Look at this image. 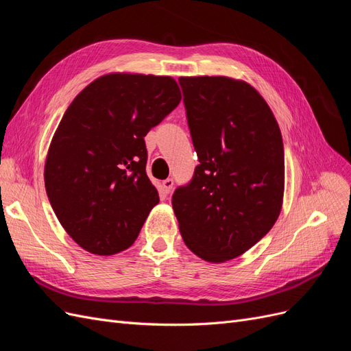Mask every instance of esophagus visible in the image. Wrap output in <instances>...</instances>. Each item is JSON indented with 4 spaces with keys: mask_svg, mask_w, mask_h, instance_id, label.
I'll list each match as a JSON object with an SVG mask.
<instances>
[{
    "mask_svg": "<svg viewBox=\"0 0 351 351\" xmlns=\"http://www.w3.org/2000/svg\"><path fill=\"white\" fill-rule=\"evenodd\" d=\"M173 187H174V180L173 178L164 180V182H162V190H164L165 195H168L169 192H171Z\"/></svg>",
    "mask_w": 351,
    "mask_h": 351,
    "instance_id": "obj_1",
    "label": "esophagus"
}]
</instances>
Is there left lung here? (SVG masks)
I'll list each match as a JSON object with an SVG mask.
<instances>
[{
  "instance_id": "8db88e82",
  "label": "left lung",
  "mask_w": 351,
  "mask_h": 351,
  "mask_svg": "<svg viewBox=\"0 0 351 351\" xmlns=\"http://www.w3.org/2000/svg\"><path fill=\"white\" fill-rule=\"evenodd\" d=\"M199 165L171 204L186 246L221 263L254 246L277 221L284 146L259 92L224 76L180 77Z\"/></svg>"
}]
</instances>
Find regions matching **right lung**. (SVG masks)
<instances>
[{
    "mask_svg": "<svg viewBox=\"0 0 351 351\" xmlns=\"http://www.w3.org/2000/svg\"><path fill=\"white\" fill-rule=\"evenodd\" d=\"M180 101L173 77L111 73L88 84L62 115L45 189L60 224L84 250L108 256L139 236L159 202L146 176L145 136Z\"/></svg>",
    "mask_w": 351,
    "mask_h": 351,
    "instance_id": "1",
    "label": "right lung"
}]
</instances>
